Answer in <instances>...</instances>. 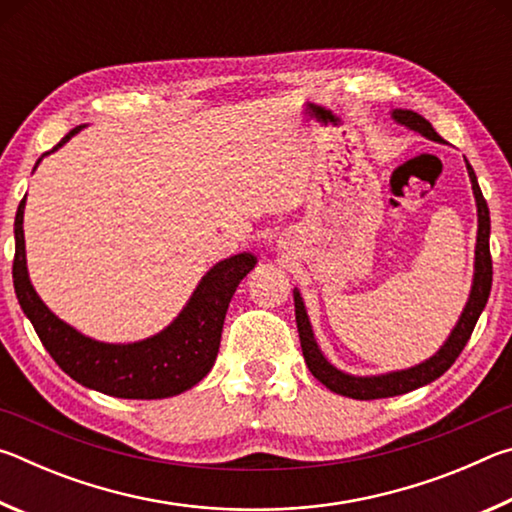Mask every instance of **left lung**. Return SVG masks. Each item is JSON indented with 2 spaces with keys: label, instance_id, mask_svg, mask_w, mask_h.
<instances>
[{
  "label": "left lung",
  "instance_id": "left-lung-1",
  "mask_svg": "<svg viewBox=\"0 0 512 512\" xmlns=\"http://www.w3.org/2000/svg\"><path fill=\"white\" fill-rule=\"evenodd\" d=\"M393 121L409 128V131L420 133L422 137L433 142H443L433 126L427 119L413 110H402L395 108L391 112ZM467 176H470L472 183V194L476 201V248H474V277H472V289L470 298H467L463 314L458 316V323L454 325L452 332H449L447 341L440 345V350L429 357L427 361L418 363V366L404 368V370H393L384 372V375H350V372H343L329 363L327 357L320 350L316 343L314 329H311L305 300H302L300 291L293 289V302H296V323H298V334H300V345H302V357H305L307 368L311 370L320 384L327 386L329 391L343 397H352V400H379V397H395L402 393L415 391V388L427 386L431 381H436L440 375L452 368V363L458 359V354L463 352L465 343L470 341L472 329L479 320L481 311L485 309V302L490 296L492 287V259H490V210L488 203L481 194L479 180H476V173L470 167V162L465 160Z\"/></svg>",
  "mask_w": 512,
  "mask_h": 512
}]
</instances>
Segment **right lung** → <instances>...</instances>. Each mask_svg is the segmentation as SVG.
Listing matches in <instances>:
<instances>
[{
    "label": "right lung",
    "instance_id": "add662e5",
    "mask_svg": "<svg viewBox=\"0 0 512 512\" xmlns=\"http://www.w3.org/2000/svg\"><path fill=\"white\" fill-rule=\"evenodd\" d=\"M83 128L85 124L69 131L42 158L58 151ZM24 205L27 196L15 214V293L42 345L69 377L103 395L164 400L194 388L212 370L230 300L257 264L253 253H237L214 264L201 277L183 311L162 332L135 343H103L60 320L33 289L24 248Z\"/></svg>",
    "mask_w": 512,
    "mask_h": 512
}]
</instances>
